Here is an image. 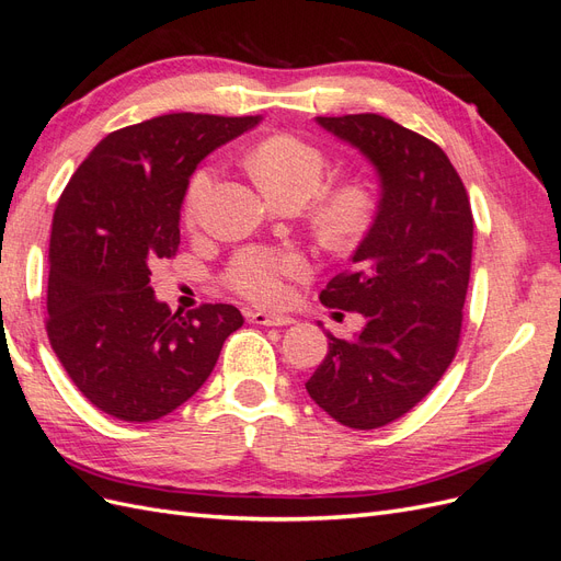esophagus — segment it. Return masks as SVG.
Here are the masks:
<instances>
[{
    "label": "esophagus",
    "instance_id": "1",
    "mask_svg": "<svg viewBox=\"0 0 561 561\" xmlns=\"http://www.w3.org/2000/svg\"><path fill=\"white\" fill-rule=\"evenodd\" d=\"M252 322H257V325H266V328H285V325H293L295 318L290 316H280V313H264V311H257L250 316Z\"/></svg>",
    "mask_w": 561,
    "mask_h": 561
}]
</instances>
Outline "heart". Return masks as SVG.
I'll return each mask as SVG.
<instances>
[{"label": "heart", "instance_id": "b5f03b06", "mask_svg": "<svg viewBox=\"0 0 561 561\" xmlns=\"http://www.w3.org/2000/svg\"><path fill=\"white\" fill-rule=\"evenodd\" d=\"M250 168L262 190L278 203H304L311 198L328 175L325 151L290 133L268 135L250 154ZM217 180L213 163L194 171L184 196V219L198 227L206 217ZM379 215V192L365 175H348L322 190L311 208L320 239L346 248L363 241ZM311 262L299 248L248 245L231 257L225 283L229 290L254 304H278L287 293V280L307 278Z\"/></svg>", "mask_w": 561, "mask_h": 561}]
</instances>
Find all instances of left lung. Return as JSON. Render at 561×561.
I'll use <instances>...</instances> for the list:
<instances>
[{
  "label": "left lung",
  "mask_w": 561,
  "mask_h": 561,
  "mask_svg": "<svg viewBox=\"0 0 561 561\" xmlns=\"http://www.w3.org/2000/svg\"><path fill=\"white\" fill-rule=\"evenodd\" d=\"M375 163V227L320 301L367 318L358 336L328 334L325 360L307 381L334 421L371 431L404 416L451 365L461 339L472 260L468 192L433 140L381 114L318 116Z\"/></svg>",
  "instance_id": "1"
}]
</instances>
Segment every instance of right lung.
Returning <instances> with one entry per match:
<instances>
[{
    "label": "right lung",
    "mask_w": 561,
    "mask_h": 561,
    "mask_svg": "<svg viewBox=\"0 0 561 561\" xmlns=\"http://www.w3.org/2000/svg\"><path fill=\"white\" fill-rule=\"evenodd\" d=\"M257 122L178 112L118 128L60 194L46 332L67 377L100 412L130 423L171 414L206 383L225 339L243 325L231 304L173 313L149 276L178 254L180 208L198 161Z\"/></svg>",
    "instance_id": "right-lung-1"
}]
</instances>
